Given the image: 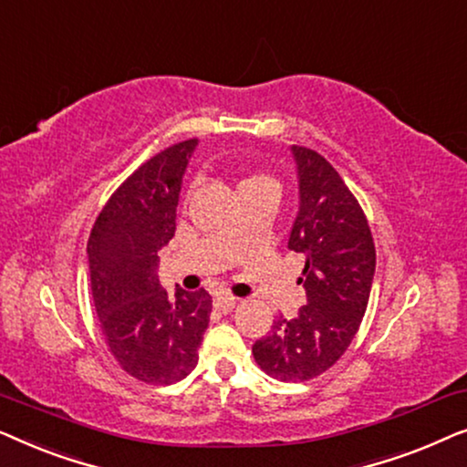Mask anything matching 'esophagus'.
<instances>
[{"label":"esophagus","mask_w":467,"mask_h":467,"mask_svg":"<svg viewBox=\"0 0 467 467\" xmlns=\"http://www.w3.org/2000/svg\"><path fill=\"white\" fill-rule=\"evenodd\" d=\"M240 299L234 297V296H219L214 297V308L221 310V312H229L235 308V304H238Z\"/></svg>","instance_id":"1"}]
</instances>
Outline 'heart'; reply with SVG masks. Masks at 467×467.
I'll use <instances>...</instances> for the list:
<instances>
[{
  "mask_svg": "<svg viewBox=\"0 0 467 467\" xmlns=\"http://www.w3.org/2000/svg\"><path fill=\"white\" fill-rule=\"evenodd\" d=\"M259 182H270V178H265V176H244L238 182V191L244 189V187H253V184H259Z\"/></svg>",
  "mask_w": 467,
  "mask_h": 467,
  "instance_id": "obj_1",
  "label": "heart"
}]
</instances>
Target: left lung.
<instances>
[{
	"instance_id": "8db88e82",
	"label": "left lung",
	"mask_w": 467,
	"mask_h": 467,
	"mask_svg": "<svg viewBox=\"0 0 467 467\" xmlns=\"http://www.w3.org/2000/svg\"><path fill=\"white\" fill-rule=\"evenodd\" d=\"M297 165L299 210L289 248L302 253L299 283L306 306L296 318L278 317L253 344L254 361L272 379L304 382L344 355L366 315L376 270V248L359 202L327 159L291 146Z\"/></svg>"
}]
</instances>
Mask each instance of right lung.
<instances>
[{
  "label": "right lung",
  "mask_w": 467,
  "mask_h": 467,
  "mask_svg": "<svg viewBox=\"0 0 467 467\" xmlns=\"http://www.w3.org/2000/svg\"><path fill=\"white\" fill-rule=\"evenodd\" d=\"M197 140H184L140 165L101 210L87 242L95 312L108 348L127 374L152 385L187 379L208 327V291L157 278L159 251L174 238L182 176Z\"/></svg>",
  "instance_id": "obj_1"
}]
</instances>
